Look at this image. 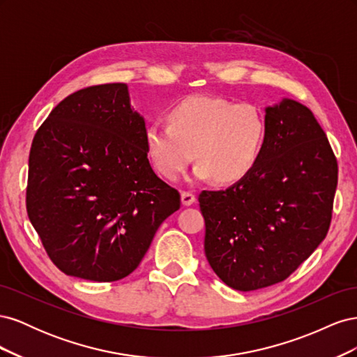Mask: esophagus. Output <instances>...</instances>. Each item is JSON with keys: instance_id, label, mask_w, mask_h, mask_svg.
Listing matches in <instances>:
<instances>
[{"instance_id": "34e87169", "label": "esophagus", "mask_w": 357, "mask_h": 357, "mask_svg": "<svg viewBox=\"0 0 357 357\" xmlns=\"http://www.w3.org/2000/svg\"><path fill=\"white\" fill-rule=\"evenodd\" d=\"M180 198H181V204L186 205V207H189V205H192V204H195V201H197V197L190 192H181Z\"/></svg>"}]
</instances>
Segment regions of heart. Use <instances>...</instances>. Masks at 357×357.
<instances>
[{
  "instance_id": "obj_1",
  "label": "heart",
  "mask_w": 357,
  "mask_h": 357,
  "mask_svg": "<svg viewBox=\"0 0 357 357\" xmlns=\"http://www.w3.org/2000/svg\"><path fill=\"white\" fill-rule=\"evenodd\" d=\"M169 125L146 128L147 153L164 177L176 180L197 156L198 180L235 183L250 174L262 155L266 121L255 104L190 96L168 113Z\"/></svg>"
}]
</instances>
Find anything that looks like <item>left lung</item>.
Instances as JSON below:
<instances>
[{"instance_id":"left-lung-1","label":"left lung","mask_w":357,"mask_h":357,"mask_svg":"<svg viewBox=\"0 0 357 357\" xmlns=\"http://www.w3.org/2000/svg\"><path fill=\"white\" fill-rule=\"evenodd\" d=\"M266 139L250 174L225 190H202L204 250L235 290L283 282L328 234L338 164L314 114L283 98L265 107Z\"/></svg>"}]
</instances>
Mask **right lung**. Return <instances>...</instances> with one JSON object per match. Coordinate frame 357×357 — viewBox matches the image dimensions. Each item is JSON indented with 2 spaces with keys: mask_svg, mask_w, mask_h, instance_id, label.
<instances>
[{
  "mask_svg": "<svg viewBox=\"0 0 357 357\" xmlns=\"http://www.w3.org/2000/svg\"><path fill=\"white\" fill-rule=\"evenodd\" d=\"M178 208V192L150 165L144 117L125 83L71 93L32 139L28 218L67 275L100 283L129 275Z\"/></svg>",
  "mask_w": 357,
  "mask_h": 357,
  "instance_id": "1",
  "label": "right lung"
}]
</instances>
